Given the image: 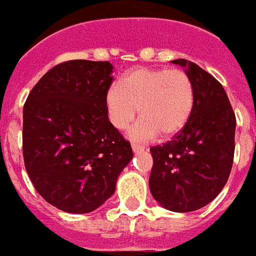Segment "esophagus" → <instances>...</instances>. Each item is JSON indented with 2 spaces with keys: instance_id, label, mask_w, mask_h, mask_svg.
Returning a JSON list of instances; mask_svg holds the SVG:
<instances>
[{
  "instance_id": "1",
  "label": "esophagus",
  "mask_w": 256,
  "mask_h": 256,
  "mask_svg": "<svg viewBox=\"0 0 256 256\" xmlns=\"http://www.w3.org/2000/svg\"><path fill=\"white\" fill-rule=\"evenodd\" d=\"M132 148H133L134 152H142V151H146V146H140V144H136V142L132 144Z\"/></svg>"
}]
</instances>
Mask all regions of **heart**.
<instances>
[{"label": "heart", "instance_id": "obj_1", "mask_svg": "<svg viewBox=\"0 0 256 256\" xmlns=\"http://www.w3.org/2000/svg\"><path fill=\"white\" fill-rule=\"evenodd\" d=\"M194 87L188 74L180 69L137 68L124 73L120 84L105 92L108 119L118 130L126 128L140 108L142 118L128 130L132 140L148 141L173 137L190 120L194 110Z\"/></svg>", "mask_w": 256, "mask_h": 256}]
</instances>
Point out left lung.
I'll return each mask as SVG.
<instances>
[{
	"label": "left lung",
	"instance_id": "1",
	"mask_svg": "<svg viewBox=\"0 0 256 256\" xmlns=\"http://www.w3.org/2000/svg\"><path fill=\"white\" fill-rule=\"evenodd\" d=\"M184 68L194 87L190 120L173 140L152 146L151 194L172 212H192L214 201L228 183L234 158L236 116L223 86L194 62Z\"/></svg>",
	"mask_w": 256,
	"mask_h": 256
}]
</instances>
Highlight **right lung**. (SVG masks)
Returning a JSON list of instances; mask_svg holds the SVG:
<instances>
[{
    "label": "right lung",
    "mask_w": 256,
    "mask_h": 256,
    "mask_svg": "<svg viewBox=\"0 0 256 256\" xmlns=\"http://www.w3.org/2000/svg\"><path fill=\"white\" fill-rule=\"evenodd\" d=\"M110 62L68 60L52 68L23 106V158L37 192L68 214H88L115 192L133 159L108 119Z\"/></svg>",
    "instance_id": "1"
}]
</instances>
